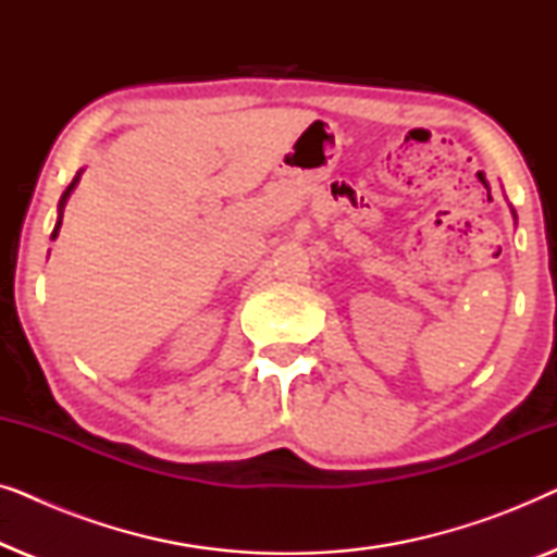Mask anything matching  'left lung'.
<instances>
[{
    "mask_svg": "<svg viewBox=\"0 0 557 557\" xmlns=\"http://www.w3.org/2000/svg\"><path fill=\"white\" fill-rule=\"evenodd\" d=\"M512 215H515V210H512Z\"/></svg>",
    "mask_w": 557,
    "mask_h": 557,
    "instance_id": "obj_1",
    "label": "left lung"
}]
</instances>
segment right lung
<instances>
[{"instance_id":"add662e5","label":"right lung","mask_w":557,"mask_h":557,"mask_svg":"<svg viewBox=\"0 0 557 557\" xmlns=\"http://www.w3.org/2000/svg\"><path fill=\"white\" fill-rule=\"evenodd\" d=\"M78 180H81V172L78 174H75V177H73V182H71V185H67V189H65V193H63V197H60V215H58V223H55V231H52V235H50V238L52 240H55L58 238V231H60V223H63V208H65V202H67V197H71V193H73V189H75V185H78Z\"/></svg>"}]
</instances>
